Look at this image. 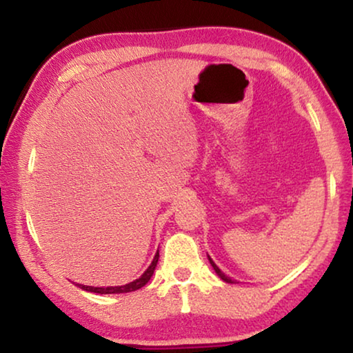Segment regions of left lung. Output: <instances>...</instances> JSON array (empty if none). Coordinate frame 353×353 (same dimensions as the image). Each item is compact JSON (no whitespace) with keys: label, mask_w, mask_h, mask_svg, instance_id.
Returning <instances> with one entry per match:
<instances>
[{"label":"left lung","mask_w":353,"mask_h":353,"mask_svg":"<svg viewBox=\"0 0 353 353\" xmlns=\"http://www.w3.org/2000/svg\"><path fill=\"white\" fill-rule=\"evenodd\" d=\"M209 261H210V265H212V268H214V270H215V272H217V276H219L220 279H222V281H225V282H228V283H234V281H231V279H230V277H227V276H225V274H223V272L219 270V266H217V265H215V263H214L212 260H210V259H209Z\"/></svg>","instance_id":"obj_1"}]
</instances>
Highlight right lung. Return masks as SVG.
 <instances>
[{
    "instance_id": "add662e5",
    "label": "right lung",
    "mask_w": 353,
    "mask_h": 353,
    "mask_svg": "<svg viewBox=\"0 0 353 353\" xmlns=\"http://www.w3.org/2000/svg\"><path fill=\"white\" fill-rule=\"evenodd\" d=\"M159 252H157L154 261H152V265L147 268L145 272L139 279H136V281L126 283V285H120V287H88V285H81V283H76L79 288H82V290L85 292H93V293H101V294H110V293H128V292H134V290H139L141 287H144L147 282L150 281L152 274H154L155 271V266L157 263H159Z\"/></svg>"
}]
</instances>
